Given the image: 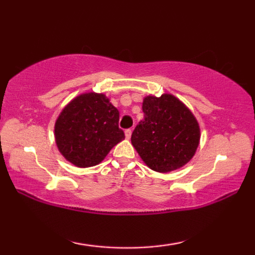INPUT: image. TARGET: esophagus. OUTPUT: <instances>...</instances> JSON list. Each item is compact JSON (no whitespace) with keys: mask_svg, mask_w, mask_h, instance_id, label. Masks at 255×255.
<instances>
[{"mask_svg":"<svg viewBox=\"0 0 255 255\" xmlns=\"http://www.w3.org/2000/svg\"><path fill=\"white\" fill-rule=\"evenodd\" d=\"M131 134H132L131 128H127V130H125V137H127L128 139H130L131 138Z\"/></svg>","mask_w":255,"mask_h":255,"instance_id":"obj_1","label":"esophagus"}]
</instances>
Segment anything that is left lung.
<instances>
[{"label":"left lung","instance_id":"8db88e82","mask_svg":"<svg viewBox=\"0 0 255 255\" xmlns=\"http://www.w3.org/2000/svg\"><path fill=\"white\" fill-rule=\"evenodd\" d=\"M142 113L144 120L131 135L142 161L160 173L186 165L200 142V128L190 110L175 96L163 94L145 97Z\"/></svg>","mask_w":255,"mask_h":255}]
</instances>
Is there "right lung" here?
Segmentation results:
<instances>
[{"label": "right lung", "mask_w": 255, "mask_h": 255, "mask_svg": "<svg viewBox=\"0 0 255 255\" xmlns=\"http://www.w3.org/2000/svg\"><path fill=\"white\" fill-rule=\"evenodd\" d=\"M120 111L103 94H82L61 111L54 127L59 151L78 167H92L125 138Z\"/></svg>", "instance_id": "right-lung-1"}]
</instances>
